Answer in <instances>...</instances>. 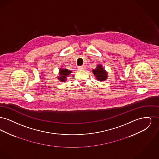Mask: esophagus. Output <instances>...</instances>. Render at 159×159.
Listing matches in <instances>:
<instances>
[{"mask_svg": "<svg viewBox=\"0 0 159 159\" xmlns=\"http://www.w3.org/2000/svg\"><path fill=\"white\" fill-rule=\"evenodd\" d=\"M85 66H79V67H78V69L79 70H84L85 69Z\"/></svg>", "mask_w": 159, "mask_h": 159, "instance_id": "1", "label": "esophagus"}]
</instances>
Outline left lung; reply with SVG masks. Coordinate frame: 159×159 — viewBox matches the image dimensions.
<instances>
[{"label": "left lung", "mask_w": 159, "mask_h": 159, "mask_svg": "<svg viewBox=\"0 0 159 159\" xmlns=\"http://www.w3.org/2000/svg\"><path fill=\"white\" fill-rule=\"evenodd\" d=\"M92 72L97 79V80L99 81L106 80L108 77L107 71L100 64H98L95 69H93L92 70Z\"/></svg>", "instance_id": "obj_1"}]
</instances>
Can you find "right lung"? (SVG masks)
I'll return each mask as SVG.
<instances>
[{"label": "right lung", "mask_w": 159, "mask_h": 159, "mask_svg": "<svg viewBox=\"0 0 159 159\" xmlns=\"http://www.w3.org/2000/svg\"><path fill=\"white\" fill-rule=\"evenodd\" d=\"M71 73V71L68 70L67 68H60L59 75L60 76L58 77V79L61 82H66L67 76H68Z\"/></svg>", "instance_id": "1"}]
</instances>
